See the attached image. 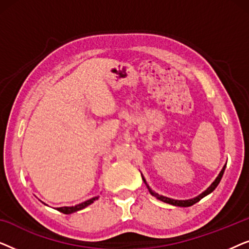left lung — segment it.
<instances>
[{
  "mask_svg": "<svg viewBox=\"0 0 249 249\" xmlns=\"http://www.w3.org/2000/svg\"><path fill=\"white\" fill-rule=\"evenodd\" d=\"M224 170H226V165L223 166V169L221 170V172L219 173V176L216 177V179L214 180V181L212 182V185H211V186L209 187V188H207V189L205 190V192H203L202 194H200V195H198L197 197H195V198H192V199H186V200L172 199V198H169V197H165V196L159 195L158 193L153 192V190H152L151 188H149V186L147 185V182H146L145 178H144V177H142V180H144V182H145L146 187H147V189L149 190V193H151V195H152V196L156 197V198L160 199V200H162V202L168 203V204H171V205H175V206H181V207H188V206H192V205H194V204L197 203V202H199V200L202 199L203 197L207 196V195H209V194L212 193L213 190L216 188L217 185H219L220 181H221V178H222V176H223V173H224Z\"/></svg>",
  "mask_w": 249,
  "mask_h": 249,
  "instance_id": "obj_1",
  "label": "left lung"
}]
</instances>
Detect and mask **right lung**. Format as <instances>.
<instances>
[{"mask_svg": "<svg viewBox=\"0 0 249 249\" xmlns=\"http://www.w3.org/2000/svg\"><path fill=\"white\" fill-rule=\"evenodd\" d=\"M96 199H98V196H96V197H93V198L88 199V200H86V202H84V203L78 204V205H76V206H70V207H68V206L57 207L56 210L59 211V212H62V213H64V214H71V213L77 212V211H80V210L85 209V207H86V206L90 205L91 203H94V200H96Z\"/></svg>", "mask_w": 249, "mask_h": 249, "instance_id": "obj_1", "label": "right lung"}]
</instances>
